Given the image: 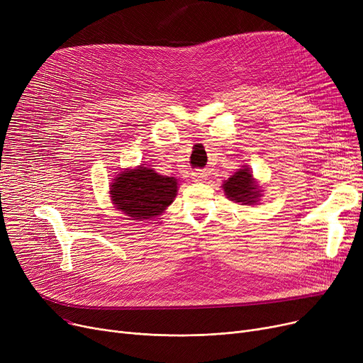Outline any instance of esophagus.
<instances>
[{
    "label": "esophagus",
    "mask_w": 363,
    "mask_h": 363,
    "mask_svg": "<svg viewBox=\"0 0 363 363\" xmlns=\"http://www.w3.org/2000/svg\"><path fill=\"white\" fill-rule=\"evenodd\" d=\"M193 179L196 182H204L207 179V174H206V172H203V170H197V172H194V174H193Z\"/></svg>",
    "instance_id": "obj_1"
}]
</instances>
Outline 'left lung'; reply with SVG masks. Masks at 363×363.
I'll list each match as a JSON object with an SVG mask.
<instances>
[{
  "mask_svg": "<svg viewBox=\"0 0 363 363\" xmlns=\"http://www.w3.org/2000/svg\"><path fill=\"white\" fill-rule=\"evenodd\" d=\"M222 189L228 200L242 206H255L263 197V188L255 179L250 167L245 164L223 181Z\"/></svg>",
  "mask_w": 363,
  "mask_h": 363,
  "instance_id": "left-lung-1",
  "label": "left lung"
}]
</instances>
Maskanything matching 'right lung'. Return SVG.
<instances>
[{
    "mask_svg": "<svg viewBox=\"0 0 363 363\" xmlns=\"http://www.w3.org/2000/svg\"><path fill=\"white\" fill-rule=\"evenodd\" d=\"M178 179L140 164L128 167L110 182V201L129 220H147L164 213L178 194Z\"/></svg>",
    "mask_w": 363,
    "mask_h": 363,
    "instance_id": "add662e5",
    "label": "right lung"
}]
</instances>
